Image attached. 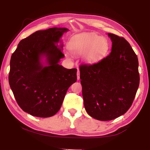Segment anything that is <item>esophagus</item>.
<instances>
[{
  "mask_svg": "<svg viewBox=\"0 0 150 150\" xmlns=\"http://www.w3.org/2000/svg\"><path fill=\"white\" fill-rule=\"evenodd\" d=\"M77 79L79 80L80 79V72H79V70L77 71Z\"/></svg>",
  "mask_w": 150,
  "mask_h": 150,
  "instance_id": "esophagus-1",
  "label": "esophagus"
}]
</instances>
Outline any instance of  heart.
<instances>
[{"label":"heart","mask_w":150,"mask_h":150,"mask_svg":"<svg viewBox=\"0 0 150 150\" xmlns=\"http://www.w3.org/2000/svg\"><path fill=\"white\" fill-rule=\"evenodd\" d=\"M108 47V40L95 34L77 35L70 40L69 44L72 54L79 55L85 54L88 61H95L103 57Z\"/></svg>","instance_id":"obj_1"}]
</instances>
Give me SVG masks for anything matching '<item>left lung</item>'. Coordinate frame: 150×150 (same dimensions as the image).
Segmentation results:
<instances>
[{
	"mask_svg": "<svg viewBox=\"0 0 150 150\" xmlns=\"http://www.w3.org/2000/svg\"><path fill=\"white\" fill-rule=\"evenodd\" d=\"M110 54L93 65L79 66L84 105L91 117L108 121L125 114L139 84L138 59L129 43L108 33Z\"/></svg>",
	"mask_w": 150,
	"mask_h": 150,
	"instance_id": "obj_1",
	"label": "left lung"
}]
</instances>
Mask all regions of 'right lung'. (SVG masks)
<instances>
[{"label":"right lung","instance_id":"1","mask_svg":"<svg viewBox=\"0 0 150 150\" xmlns=\"http://www.w3.org/2000/svg\"><path fill=\"white\" fill-rule=\"evenodd\" d=\"M65 28L39 30L19 42L11 59L8 81L18 105L26 112L41 118L55 115L67 89L77 81V69L59 65L63 58L57 43ZM47 57V66L42 65Z\"/></svg>","mask_w":150,"mask_h":150}]
</instances>
